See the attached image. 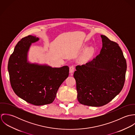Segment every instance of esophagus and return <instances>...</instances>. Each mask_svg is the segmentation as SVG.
<instances>
[{"label":"esophagus","instance_id":"esophagus-1","mask_svg":"<svg viewBox=\"0 0 135 135\" xmlns=\"http://www.w3.org/2000/svg\"><path fill=\"white\" fill-rule=\"evenodd\" d=\"M75 71V67L74 65H72L70 67V73H73Z\"/></svg>","mask_w":135,"mask_h":135}]
</instances>
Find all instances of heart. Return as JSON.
Returning <instances> with one entry per match:
<instances>
[{
	"mask_svg": "<svg viewBox=\"0 0 135 135\" xmlns=\"http://www.w3.org/2000/svg\"><path fill=\"white\" fill-rule=\"evenodd\" d=\"M95 49L93 47H89L87 48L83 53L81 57V60L83 61H86L90 60L93 57L95 54Z\"/></svg>",
	"mask_w": 135,
	"mask_h": 135,
	"instance_id": "1",
	"label": "heart"
}]
</instances>
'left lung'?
Here are the masks:
<instances>
[{
  "instance_id": "1",
  "label": "left lung",
  "mask_w": 135,
  "mask_h": 135,
  "mask_svg": "<svg viewBox=\"0 0 135 135\" xmlns=\"http://www.w3.org/2000/svg\"><path fill=\"white\" fill-rule=\"evenodd\" d=\"M100 54L85 64L77 65L74 73L77 99L82 104L101 107L122 90L127 69L126 59L118 45L101 35Z\"/></svg>"
}]
</instances>
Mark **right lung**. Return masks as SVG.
Segmentation results:
<instances>
[{
	"mask_svg": "<svg viewBox=\"0 0 135 135\" xmlns=\"http://www.w3.org/2000/svg\"><path fill=\"white\" fill-rule=\"evenodd\" d=\"M38 40L32 35L21 39L9 58L8 70L15 94L29 103L42 105L54 101L59 87L69 76V68H52L27 62L30 47Z\"/></svg>",
	"mask_w": 135,
	"mask_h": 135,
	"instance_id": "right-lung-1",
	"label": "right lung"
}]
</instances>
